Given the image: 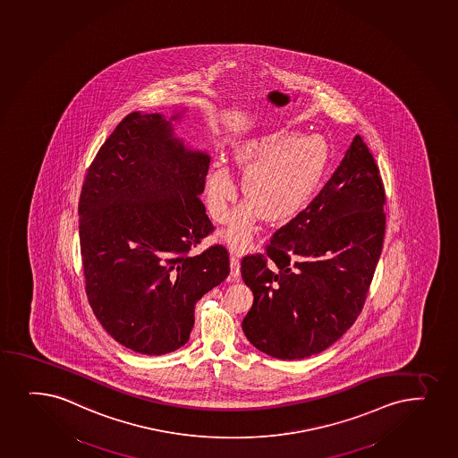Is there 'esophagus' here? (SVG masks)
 Listing matches in <instances>:
<instances>
[{"instance_id": "esophagus-1", "label": "esophagus", "mask_w": 458, "mask_h": 458, "mask_svg": "<svg viewBox=\"0 0 458 458\" xmlns=\"http://www.w3.org/2000/svg\"><path fill=\"white\" fill-rule=\"evenodd\" d=\"M231 275L232 278L240 276V258L233 252H231Z\"/></svg>"}]
</instances>
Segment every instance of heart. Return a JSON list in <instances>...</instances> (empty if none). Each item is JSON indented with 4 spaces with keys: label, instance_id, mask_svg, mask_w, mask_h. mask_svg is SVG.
<instances>
[{
    "label": "heart",
    "instance_id": "b5f03b06",
    "mask_svg": "<svg viewBox=\"0 0 458 458\" xmlns=\"http://www.w3.org/2000/svg\"><path fill=\"white\" fill-rule=\"evenodd\" d=\"M235 160L246 171L242 192L249 201L235 210L223 237L231 248L244 252L252 246L259 216L278 223L289 220L309 205L326 173L328 145L318 134L298 137L296 131L283 130L246 143L238 149ZM235 197L237 186L229 169L216 162L206 184L212 218L225 223Z\"/></svg>",
    "mask_w": 458,
    "mask_h": 458
}]
</instances>
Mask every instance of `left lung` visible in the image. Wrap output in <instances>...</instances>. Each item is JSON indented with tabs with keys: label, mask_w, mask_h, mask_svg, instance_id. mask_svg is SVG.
<instances>
[{
	"label": "left lung",
	"mask_w": 458,
	"mask_h": 458,
	"mask_svg": "<svg viewBox=\"0 0 458 458\" xmlns=\"http://www.w3.org/2000/svg\"><path fill=\"white\" fill-rule=\"evenodd\" d=\"M385 190L362 137L352 139L321 192L275 232L266 253L242 258L253 293L242 332L276 359L333 345L358 319L385 237Z\"/></svg>",
	"instance_id": "left-lung-1"
}]
</instances>
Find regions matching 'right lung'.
<instances>
[{"mask_svg": "<svg viewBox=\"0 0 458 458\" xmlns=\"http://www.w3.org/2000/svg\"><path fill=\"white\" fill-rule=\"evenodd\" d=\"M134 111L89 165L81 191L85 292L98 321L132 352L160 356L190 341L197 301L229 275L199 195L210 157L184 147L173 121Z\"/></svg>", "mask_w": 458, "mask_h": 458, "instance_id": "add662e5", "label": "right lung"}]
</instances>
